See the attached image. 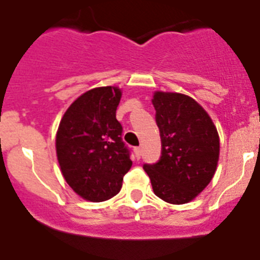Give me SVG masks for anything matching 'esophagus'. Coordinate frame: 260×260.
I'll list each match as a JSON object with an SVG mask.
<instances>
[{
	"mask_svg": "<svg viewBox=\"0 0 260 260\" xmlns=\"http://www.w3.org/2000/svg\"><path fill=\"white\" fill-rule=\"evenodd\" d=\"M133 151H135L136 158L140 159V156H141V147H135V149H133Z\"/></svg>",
	"mask_w": 260,
	"mask_h": 260,
	"instance_id": "esophagus-1",
	"label": "esophagus"
}]
</instances>
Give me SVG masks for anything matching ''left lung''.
<instances>
[{
    "instance_id": "8db88e82",
    "label": "left lung",
    "mask_w": 260,
    "mask_h": 260,
    "mask_svg": "<svg viewBox=\"0 0 260 260\" xmlns=\"http://www.w3.org/2000/svg\"><path fill=\"white\" fill-rule=\"evenodd\" d=\"M151 102L162 156L144 170L156 197L184 205L202 193L214 177L220 154L219 133L207 111L189 95L156 90Z\"/></svg>"
}]
</instances>
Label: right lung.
Segmentation results:
<instances>
[{
  "mask_svg": "<svg viewBox=\"0 0 260 260\" xmlns=\"http://www.w3.org/2000/svg\"><path fill=\"white\" fill-rule=\"evenodd\" d=\"M119 86H98L70 105L55 135L60 172L75 193L90 202H102L119 193L123 176L132 167L121 141L116 107Z\"/></svg>",
  "mask_w": 260,
  "mask_h": 260,
  "instance_id": "1",
  "label": "right lung"
}]
</instances>
